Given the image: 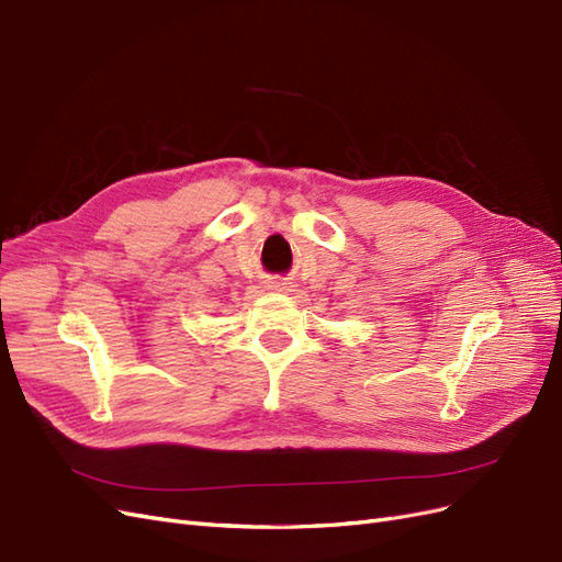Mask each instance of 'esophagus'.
<instances>
[{
	"label": "esophagus",
	"instance_id": "34e87169",
	"mask_svg": "<svg viewBox=\"0 0 562 562\" xmlns=\"http://www.w3.org/2000/svg\"><path fill=\"white\" fill-rule=\"evenodd\" d=\"M269 291H274V293H293L295 291V283L285 281V279H274V281H269Z\"/></svg>",
	"mask_w": 562,
	"mask_h": 562
}]
</instances>
